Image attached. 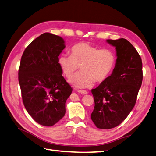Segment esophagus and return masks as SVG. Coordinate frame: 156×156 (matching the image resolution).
Segmentation results:
<instances>
[{
	"label": "esophagus",
	"mask_w": 156,
	"mask_h": 156,
	"mask_svg": "<svg viewBox=\"0 0 156 156\" xmlns=\"http://www.w3.org/2000/svg\"><path fill=\"white\" fill-rule=\"evenodd\" d=\"M78 92L79 93H81V94H83V95H87L88 93L87 90H78Z\"/></svg>",
	"instance_id": "1"
}]
</instances>
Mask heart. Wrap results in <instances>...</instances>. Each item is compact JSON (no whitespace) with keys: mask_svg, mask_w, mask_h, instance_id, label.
Masks as SVG:
<instances>
[{"mask_svg":"<svg viewBox=\"0 0 156 156\" xmlns=\"http://www.w3.org/2000/svg\"><path fill=\"white\" fill-rule=\"evenodd\" d=\"M71 56L61 55L58 63L65 76L70 78L80 67L82 71L69 80L77 89L93 86L96 82H103L114 69L116 57L112 50L98 48L86 42L76 44L70 49Z\"/></svg>","mask_w":156,"mask_h":156,"instance_id":"heart-1","label":"heart"}]
</instances>
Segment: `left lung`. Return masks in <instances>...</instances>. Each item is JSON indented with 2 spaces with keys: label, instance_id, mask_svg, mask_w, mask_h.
I'll return each mask as SVG.
<instances>
[{
  "label": "left lung",
  "instance_id": "8db88e82",
  "mask_svg": "<svg viewBox=\"0 0 156 156\" xmlns=\"http://www.w3.org/2000/svg\"><path fill=\"white\" fill-rule=\"evenodd\" d=\"M115 47L117 60L111 75L91 90L95 106L91 120L98 128L111 129L126 119L134 108L143 81V63L126 39H107Z\"/></svg>",
  "mask_w": 156,
  "mask_h": 156
}]
</instances>
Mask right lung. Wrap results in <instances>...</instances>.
Wrapping results in <instances>:
<instances>
[{
    "instance_id": "right-lung-1",
    "label": "right lung",
    "mask_w": 156,
    "mask_h": 156,
    "mask_svg": "<svg viewBox=\"0 0 156 156\" xmlns=\"http://www.w3.org/2000/svg\"><path fill=\"white\" fill-rule=\"evenodd\" d=\"M64 39L45 33L31 42L22 56L18 72L22 100L37 123L52 126L66 114V103L72 88L63 77L58 56Z\"/></svg>"
}]
</instances>
